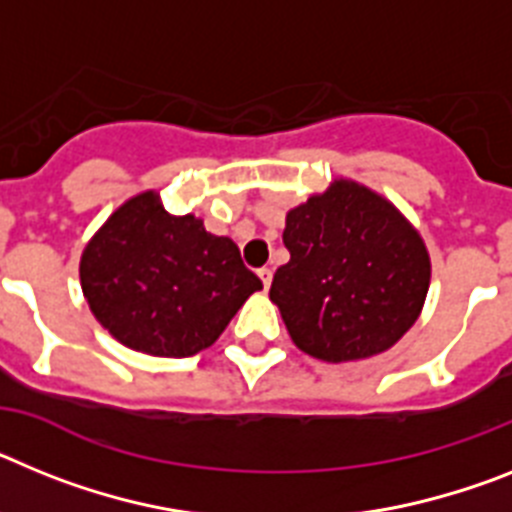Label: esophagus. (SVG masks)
I'll return each instance as SVG.
<instances>
[{
	"label": "esophagus",
	"mask_w": 512,
	"mask_h": 512,
	"mask_svg": "<svg viewBox=\"0 0 512 512\" xmlns=\"http://www.w3.org/2000/svg\"><path fill=\"white\" fill-rule=\"evenodd\" d=\"M257 275H260L262 286L270 288V281H273V270H270V268H260V270H257Z\"/></svg>",
	"instance_id": "obj_1"
}]
</instances>
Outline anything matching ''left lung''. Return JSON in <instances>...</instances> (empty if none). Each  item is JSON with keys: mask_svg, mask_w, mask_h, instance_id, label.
I'll list each match as a JSON object with an SVG mask.
<instances>
[{"mask_svg": "<svg viewBox=\"0 0 512 512\" xmlns=\"http://www.w3.org/2000/svg\"><path fill=\"white\" fill-rule=\"evenodd\" d=\"M291 260L275 270L270 301L296 348L342 363L389 350L420 317L430 286L425 242L379 193L335 180L291 208Z\"/></svg>", "mask_w": 512, "mask_h": 512, "instance_id": "1", "label": "left lung"}]
</instances>
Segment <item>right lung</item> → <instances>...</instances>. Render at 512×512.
Instances as JSON below:
<instances>
[{"mask_svg": "<svg viewBox=\"0 0 512 512\" xmlns=\"http://www.w3.org/2000/svg\"><path fill=\"white\" fill-rule=\"evenodd\" d=\"M84 299L126 348L188 358L219 340L262 281L229 237L170 216L154 190L123 203L84 247Z\"/></svg>", "mask_w": 512, "mask_h": 512, "instance_id": "add662e5", "label": "right lung"}]
</instances>
